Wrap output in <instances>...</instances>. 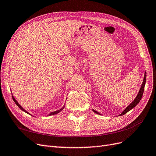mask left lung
Listing matches in <instances>:
<instances>
[{"label":"left lung","mask_w":156,"mask_h":156,"mask_svg":"<svg viewBox=\"0 0 156 156\" xmlns=\"http://www.w3.org/2000/svg\"><path fill=\"white\" fill-rule=\"evenodd\" d=\"M146 80H147V73L145 72L144 73V79H143V83L141 85V87H140V88L139 89V93H138V94L137 95V97H135V98L133 100V101L131 104H130L128 105V106L119 115V116H121V115H123L126 114V113H128L129 111H130V110H131L132 109L134 108L139 104L140 99H141V98L143 97V92H144V85H145V83H146ZM92 110H93V112L94 113H97V114H98V115H101L99 112H97L96 110H94L93 109Z\"/></svg>","instance_id":"1"}]
</instances>
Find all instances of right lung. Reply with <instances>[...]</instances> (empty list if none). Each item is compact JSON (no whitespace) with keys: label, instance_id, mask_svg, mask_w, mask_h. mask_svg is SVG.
Here are the masks:
<instances>
[{"label":"right lung","instance_id":"1","mask_svg":"<svg viewBox=\"0 0 156 156\" xmlns=\"http://www.w3.org/2000/svg\"><path fill=\"white\" fill-rule=\"evenodd\" d=\"M12 98H13V101L15 102V103H16V105H17V106L20 108V109H21V110H22V111H23V112H24L25 113H28V114H30L28 112H27L26 111V110H25L22 106H21V105H20L19 103H18V102L17 101V100H16V98H14V97L13 96V94H12ZM65 108V105H63V107H62L61 109H59V110H57V111H55V112H51V113H49L48 115H48H49V116H51V115H56V114H58V113H59L60 112H62V110L63 109V108Z\"/></svg>","mask_w":156,"mask_h":156}]
</instances>
